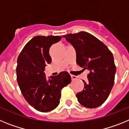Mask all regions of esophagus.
<instances>
[{
  "label": "esophagus",
  "instance_id": "obj_1",
  "mask_svg": "<svg viewBox=\"0 0 129 129\" xmlns=\"http://www.w3.org/2000/svg\"><path fill=\"white\" fill-rule=\"evenodd\" d=\"M71 79H72L73 80H76V79H77V77H76L75 75H71Z\"/></svg>",
  "mask_w": 129,
  "mask_h": 129
}]
</instances>
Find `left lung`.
<instances>
[{
  "instance_id": "obj_1",
  "label": "left lung",
  "mask_w": 129,
  "mask_h": 129,
  "mask_svg": "<svg viewBox=\"0 0 129 129\" xmlns=\"http://www.w3.org/2000/svg\"><path fill=\"white\" fill-rule=\"evenodd\" d=\"M77 52V63L82 71L88 70L83 90L76 94L80 105L97 108L105 103L114 84L116 67L114 56L106 45L86 32L63 36Z\"/></svg>"
}]
</instances>
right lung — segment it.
<instances>
[{
    "mask_svg": "<svg viewBox=\"0 0 129 129\" xmlns=\"http://www.w3.org/2000/svg\"><path fill=\"white\" fill-rule=\"evenodd\" d=\"M61 39L60 36L34 37L28 42L17 58V80L25 100L41 112L56 108L60 103L61 89L71 82L69 73L61 71L47 80L45 68L51 63L49 49Z\"/></svg>",
    "mask_w": 129,
    "mask_h": 129,
    "instance_id": "add662e5",
    "label": "right lung"
}]
</instances>
